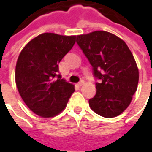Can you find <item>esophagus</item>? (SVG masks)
<instances>
[{"label":"esophagus","mask_w":152,"mask_h":152,"mask_svg":"<svg viewBox=\"0 0 152 152\" xmlns=\"http://www.w3.org/2000/svg\"><path fill=\"white\" fill-rule=\"evenodd\" d=\"M84 84H85V81H84V80H80L77 85H78V86H82Z\"/></svg>","instance_id":"34e87169"}]
</instances>
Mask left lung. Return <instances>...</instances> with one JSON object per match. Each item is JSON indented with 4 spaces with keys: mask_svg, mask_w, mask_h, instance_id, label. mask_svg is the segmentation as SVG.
<instances>
[{
    "mask_svg": "<svg viewBox=\"0 0 152 152\" xmlns=\"http://www.w3.org/2000/svg\"><path fill=\"white\" fill-rule=\"evenodd\" d=\"M76 43L93 67L95 96L89 100L90 108L101 116H117L130 104L137 88L138 69L124 40L104 31L76 37Z\"/></svg>",
    "mask_w": 152,
    "mask_h": 152,
    "instance_id": "8db88e82",
    "label": "left lung"
}]
</instances>
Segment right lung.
<instances>
[{
    "instance_id": "add662e5",
    "label": "right lung",
    "mask_w": 152,
    "mask_h": 152,
    "mask_svg": "<svg viewBox=\"0 0 152 152\" xmlns=\"http://www.w3.org/2000/svg\"><path fill=\"white\" fill-rule=\"evenodd\" d=\"M76 43V36L43 33L28 42L18 58L15 81L26 105L41 117L65 108L75 89L58 74V63Z\"/></svg>"
}]
</instances>
